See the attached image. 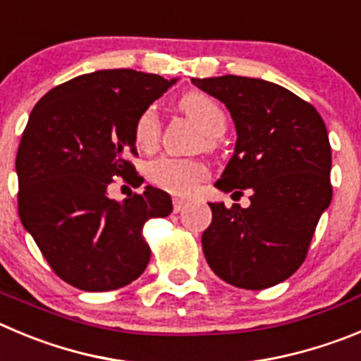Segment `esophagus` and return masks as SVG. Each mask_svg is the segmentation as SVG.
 <instances>
[{"instance_id": "34e87169", "label": "esophagus", "mask_w": 361, "mask_h": 361, "mask_svg": "<svg viewBox=\"0 0 361 361\" xmlns=\"http://www.w3.org/2000/svg\"><path fill=\"white\" fill-rule=\"evenodd\" d=\"M188 202L186 200H183V198H173V211L175 213H180V211L186 209Z\"/></svg>"}]
</instances>
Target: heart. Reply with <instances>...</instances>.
<instances>
[{"mask_svg": "<svg viewBox=\"0 0 361 361\" xmlns=\"http://www.w3.org/2000/svg\"><path fill=\"white\" fill-rule=\"evenodd\" d=\"M180 109L190 118H193L202 130L211 137H218L226 130V112L216 100L204 92H190L180 100ZM161 135V121L154 107H147L135 118L134 141L143 150H150L157 145ZM207 177V168L200 161L183 157L155 159L148 166V178L161 190L168 193L186 197L191 195L197 186Z\"/></svg>", "mask_w": 361, "mask_h": 361, "instance_id": "obj_1", "label": "heart"}]
</instances>
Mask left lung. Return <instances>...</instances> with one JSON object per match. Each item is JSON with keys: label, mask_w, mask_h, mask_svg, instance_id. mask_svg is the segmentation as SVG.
I'll use <instances>...</instances> for the list:
<instances>
[{"label": "left lung", "mask_w": 361, "mask_h": 361, "mask_svg": "<svg viewBox=\"0 0 361 361\" xmlns=\"http://www.w3.org/2000/svg\"><path fill=\"white\" fill-rule=\"evenodd\" d=\"M231 111L238 141L216 188L250 206L209 204L202 249L211 270L236 288L263 290L297 272L320 214L331 204V147L322 116L261 78H191Z\"/></svg>", "instance_id": "8db88e82"}]
</instances>
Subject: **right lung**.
<instances>
[{"instance_id":"obj_1","label":"right lung","mask_w":361,"mask_h":361,"mask_svg":"<svg viewBox=\"0 0 361 361\" xmlns=\"http://www.w3.org/2000/svg\"><path fill=\"white\" fill-rule=\"evenodd\" d=\"M175 80L134 69H102L53 87L21 135L18 209L51 270L84 292H111L135 281L150 261L143 227L168 216L171 198L147 186L123 202L109 197L114 178L137 188L143 177L135 118Z\"/></svg>"}]
</instances>
